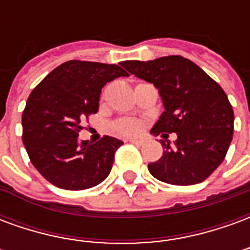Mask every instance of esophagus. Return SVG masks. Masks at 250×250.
Returning <instances> with one entry per match:
<instances>
[{
  "label": "esophagus",
  "instance_id": "esophagus-1",
  "mask_svg": "<svg viewBox=\"0 0 250 250\" xmlns=\"http://www.w3.org/2000/svg\"><path fill=\"white\" fill-rule=\"evenodd\" d=\"M127 142H130V143H134V145H138V146L143 145V141H141V139H128Z\"/></svg>",
  "mask_w": 250,
  "mask_h": 250
}]
</instances>
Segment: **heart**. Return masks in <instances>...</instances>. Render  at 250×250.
I'll return each mask as SVG.
<instances>
[{
  "instance_id": "b5f03b06",
  "label": "heart",
  "mask_w": 250,
  "mask_h": 250,
  "mask_svg": "<svg viewBox=\"0 0 250 250\" xmlns=\"http://www.w3.org/2000/svg\"><path fill=\"white\" fill-rule=\"evenodd\" d=\"M111 131L114 132L115 135L120 136H132L136 135L139 130H141V125L139 122L131 118H122V119L115 120L114 123L111 125Z\"/></svg>"
}]
</instances>
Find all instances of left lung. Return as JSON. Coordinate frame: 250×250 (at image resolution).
<instances>
[{
	"label": "left lung",
	"mask_w": 250,
	"mask_h": 250,
	"mask_svg": "<svg viewBox=\"0 0 250 250\" xmlns=\"http://www.w3.org/2000/svg\"><path fill=\"white\" fill-rule=\"evenodd\" d=\"M131 75L154 84L165 111L151 134H177L174 146L165 148L148 171L170 185L199 184L225 159L233 138L234 114L224 89L197 64L182 56L123 62Z\"/></svg>",
	"instance_id": "obj_1"
}]
</instances>
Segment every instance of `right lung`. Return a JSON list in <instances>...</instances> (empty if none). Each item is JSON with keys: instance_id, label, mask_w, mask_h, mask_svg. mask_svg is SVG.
<instances>
[{"instance_id": "obj_1", "label": "right lung", "mask_w": 250, "mask_h": 250, "mask_svg": "<svg viewBox=\"0 0 250 250\" xmlns=\"http://www.w3.org/2000/svg\"><path fill=\"white\" fill-rule=\"evenodd\" d=\"M130 76L116 64L71 60L55 68L32 91L22 112V142L44 178L65 190H84L108 177L123 142L103 136L79 142L80 120L96 114L102 88Z\"/></svg>"}]
</instances>
